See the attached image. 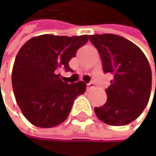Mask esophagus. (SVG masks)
I'll return each mask as SVG.
<instances>
[{
	"mask_svg": "<svg viewBox=\"0 0 156 156\" xmlns=\"http://www.w3.org/2000/svg\"><path fill=\"white\" fill-rule=\"evenodd\" d=\"M94 84L93 82H90V83L87 84V88L88 89H92V88H94Z\"/></svg>",
	"mask_w": 156,
	"mask_h": 156,
	"instance_id": "34e87169",
	"label": "esophagus"
}]
</instances>
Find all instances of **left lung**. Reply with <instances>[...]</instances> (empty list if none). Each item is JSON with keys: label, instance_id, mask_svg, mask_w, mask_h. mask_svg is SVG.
Listing matches in <instances>:
<instances>
[{"label": "left lung", "instance_id": "8db88e82", "mask_svg": "<svg viewBox=\"0 0 156 156\" xmlns=\"http://www.w3.org/2000/svg\"><path fill=\"white\" fill-rule=\"evenodd\" d=\"M89 38L99 52L104 72L113 76L106 90L107 102L94 108L95 114L108 125H126L140 117L149 102L151 66L142 50L122 36L105 34Z\"/></svg>", "mask_w": 156, "mask_h": 156}]
</instances>
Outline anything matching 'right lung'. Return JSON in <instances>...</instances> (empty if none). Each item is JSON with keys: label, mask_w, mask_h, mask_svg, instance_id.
<instances>
[{"label": "right lung", "mask_w": 156, "mask_h": 156, "mask_svg": "<svg viewBox=\"0 0 156 156\" xmlns=\"http://www.w3.org/2000/svg\"><path fill=\"white\" fill-rule=\"evenodd\" d=\"M89 36L42 34L20 48L12 70L15 98L24 117L37 127H54L67 119L74 100L86 91L83 81L68 84L60 69L71 71L69 61Z\"/></svg>", "instance_id": "1"}]
</instances>
